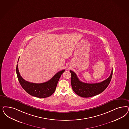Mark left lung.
I'll use <instances>...</instances> for the list:
<instances>
[{
  "label": "left lung",
  "mask_w": 129,
  "mask_h": 129,
  "mask_svg": "<svg viewBox=\"0 0 129 129\" xmlns=\"http://www.w3.org/2000/svg\"><path fill=\"white\" fill-rule=\"evenodd\" d=\"M71 74V85L75 93L82 97L87 98L98 95L104 91L111 82L112 75V68L111 75L102 82L95 83H85L79 80L75 72Z\"/></svg>",
  "instance_id": "1"
}]
</instances>
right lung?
Segmentation results:
<instances>
[{"label":"right lung","instance_id":"add662e5","mask_svg":"<svg viewBox=\"0 0 129 129\" xmlns=\"http://www.w3.org/2000/svg\"><path fill=\"white\" fill-rule=\"evenodd\" d=\"M64 71V70H62V71H59L50 80L44 83H30L25 80L20 75L17 64L16 68V72L18 81L21 86L25 90V91L31 95L41 98L49 97L54 93L59 78Z\"/></svg>","mask_w":129,"mask_h":129}]
</instances>
